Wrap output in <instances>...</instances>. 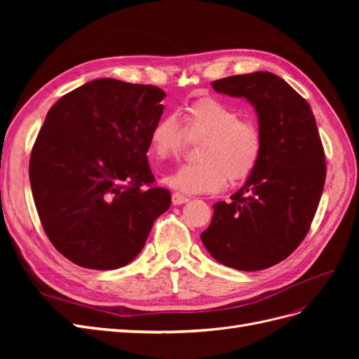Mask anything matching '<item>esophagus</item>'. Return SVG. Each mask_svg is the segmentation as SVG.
Segmentation results:
<instances>
[{"label": "esophagus", "mask_w": 359, "mask_h": 359, "mask_svg": "<svg viewBox=\"0 0 359 359\" xmlns=\"http://www.w3.org/2000/svg\"><path fill=\"white\" fill-rule=\"evenodd\" d=\"M186 202H189V198L184 196L182 193L175 191V193L172 194V203L173 205H182V203H186Z\"/></svg>", "instance_id": "34e87169"}]
</instances>
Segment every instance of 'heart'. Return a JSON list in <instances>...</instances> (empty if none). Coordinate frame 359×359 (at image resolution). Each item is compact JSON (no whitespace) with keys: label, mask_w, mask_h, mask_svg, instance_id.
<instances>
[{"label":"heart","mask_w":359,"mask_h":359,"mask_svg":"<svg viewBox=\"0 0 359 359\" xmlns=\"http://www.w3.org/2000/svg\"><path fill=\"white\" fill-rule=\"evenodd\" d=\"M182 124L175 114H166L149 132V153L160 160L180 156L187 137H205L199 163L165 177L166 186L182 193H214L226 181L238 184L256 170L264 149L262 132L256 123L241 119L233 106L203 97L182 107Z\"/></svg>","instance_id":"obj_1"}]
</instances>
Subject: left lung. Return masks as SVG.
Instances as JSON below:
<instances>
[{
	"instance_id": "left-lung-1",
	"label": "left lung",
	"mask_w": 359,
	"mask_h": 359,
	"mask_svg": "<svg viewBox=\"0 0 359 359\" xmlns=\"http://www.w3.org/2000/svg\"><path fill=\"white\" fill-rule=\"evenodd\" d=\"M212 88L256 107L264 149L232 201L212 205L202 243L226 266L266 269L302 243L319 206L327 165L316 119L307 100L274 73L229 76Z\"/></svg>"
}]
</instances>
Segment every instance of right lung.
Wrapping results in <instances>:
<instances>
[{"mask_svg":"<svg viewBox=\"0 0 359 359\" xmlns=\"http://www.w3.org/2000/svg\"><path fill=\"white\" fill-rule=\"evenodd\" d=\"M166 94L154 85L97 79L53 104L29 158L32 198L58 252L90 269L140 253L170 193L154 186L147 153Z\"/></svg>","mask_w":359,"mask_h":359,"instance_id":"1","label":"right lung"}]
</instances>
